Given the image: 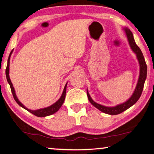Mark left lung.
<instances>
[{"instance_id": "obj_1", "label": "left lung", "mask_w": 154, "mask_h": 154, "mask_svg": "<svg viewBox=\"0 0 154 154\" xmlns=\"http://www.w3.org/2000/svg\"><path fill=\"white\" fill-rule=\"evenodd\" d=\"M123 29L125 31V33H126L129 45L130 48L132 50V51L136 54L137 58L138 60V62H139V79H138V82L137 83L136 87H135V89L133 94H132V96H130L128 100H126V102H124L122 104H119L115 106H104L102 105H100V104L96 103L92 100V98H91L89 92H88V89H87V95L88 100L92 104L93 106H94L96 108H97L98 110L100 111L103 112V113L109 114V115H118L122 113V112L127 110L128 109H129L130 106L134 105L135 103H136L138 100H139L140 95H141L143 87H144V83L145 82L146 78H147V64L145 63L144 56L143 55V53L141 50H140V48L137 46V45L135 43L133 35H132V32L130 31L129 28H124Z\"/></svg>"}]
</instances>
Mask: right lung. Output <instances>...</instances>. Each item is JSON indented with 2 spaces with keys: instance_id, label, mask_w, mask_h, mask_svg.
Instances as JSON below:
<instances>
[{
  "instance_id": "add662e5",
  "label": "right lung",
  "mask_w": 154,
  "mask_h": 154,
  "mask_svg": "<svg viewBox=\"0 0 154 154\" xmlns=\"http://www.w3.org/2000/svg\"><path fill=\"white\" fill-rule=\"evenodd\" d=\"M12 52H13V50L11 51V53H10V54H9L8 61H7V68H6V71H5V72H6L7 80V82H8L9 85H10V88H11V92L13 94V96H14V98L15 99V100L16 101V103L18 104V105H19L20 106H22V108H24V109H26V110L29 111L30 113H32L33 115H35V116H36L40 117V118H43V117H46V116H50V115L55 113L56 112H57L59 110L60 108L62 106V104L64 103L65 96H66L67 83H66V85H65L64 90H63V92H62L60 98L55 103H54L53 105H51V106H48V107L37 109V110H31V109H28V108L26 107V106L24 105H23V104L21 103L19 100H18V98H17V96H16V94H15V89L14 88V85H13L12 83L11 82V79H10V77H9V62H10V58H11Z\"/></svg>"
}]
</instances>
